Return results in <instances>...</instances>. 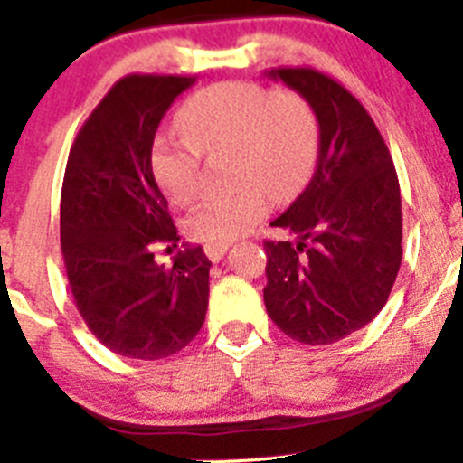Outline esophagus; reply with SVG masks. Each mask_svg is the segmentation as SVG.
Here are the masks:
<instances>
[{"label": "esophagus", "instance_id": "esophagus-1", "mask_svg": "<svg viewBox=\"0 0 463 463\" xmlns=\"http://www.w3.org/2000/svg\"><path fill=\"white\" fill-rule=\"evenodd\" d=\"M203 250H205V255H208L210 261H219L223 258V253L228 250V244H205Z\"/></svg>", "mask_w": 463, "mask_h": 463}]
</instances>
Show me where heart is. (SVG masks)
I'll return each mask as SVG.
<instances>
[{
  "label": "heart",
  "mask_w": 463,
  "mask_h": 463,
  "mask_svg": "<svg viewBox=\"0 0 463 463\" xmlns=\"http://www.w3.org/2000/svg\"><path fill=\"white\" fill-rule=\"evenodd\" d=\"M181 132L152 145V172L175 203L202 190L203 152L232 147L237 188L205 197L188 217V232L208 244H228L266 217L270 194L293 197L318 156V120L300 93L258 82L228 80L197 91L179 111Z\"/></svg>",
  "instance_id": "heart-1"
}]
</instances>
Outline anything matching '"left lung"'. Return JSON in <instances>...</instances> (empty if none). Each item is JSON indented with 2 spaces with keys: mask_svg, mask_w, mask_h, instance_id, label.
I'll return each mask as SVG.
<instances>
[{
  "mask_svg": "<svg viewBox=\"0 0 463 463\" xmlns=\"http://www.w3.org/2000/svg\"><path fill=\"white\" fill-rule=\"evenodd\" d=\"M300 93L320 128L305 193L270 226L293 240L264 241V305L305 345H331L376 318L401 266V190L390 149L358 98L311 67L269 71Z\"/></svg>",
  "mask_w": 463,
  "mask_h": 463,
  "instance_id": "8db88e82",
  "label": "left lung"
}]
</instances>
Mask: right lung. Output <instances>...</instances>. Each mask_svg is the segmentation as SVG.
Here are the masks:
<instances>
[{"label": "right lung", "mask_w": 463, "mask_h": 463, "mask_svg": "<svg viewBox=\"0 0 463 463\" xmlns=\"http://www.w3.org/2000/svg\"><path fill=\"white\" fill-rule=\"evenodd\" d=\"M190 76L116 82L85 120L69 152L60 202V244L69 288L93 335L125 358L181 352L208 309L210 260L188 246L172 264L154 253L179 235L152 172L158 123Z\"/></svg>", "instance_id": "right-lung-1"}]
</instances>
